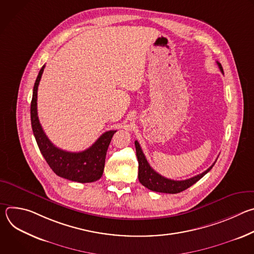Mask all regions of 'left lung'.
I'll list each match as a JSON object with an SVG mask.
<instances>
[{
	"label": "left lung",
	"mask_w": 254,
	"mask_h": 254,
	"mask_svg": "<svg viewBox=\"0 0 254 254\" xmlns=\"http://www.w3.org/2000/svg\"><path fill=\"white\" fill-rule=\"evenodd\" d=\"M217 65H218L220 71L224 74V71L222 68V65L217 61ZM134 146H135V152H136V157H137V162H138V181L142 186L146 188L155 191V192H160V193H169V194H177L182 192L192 185H194L196 182L204 177L215 165L214 164L209 167L205 172L192 177L187 180H182V181H175L171 180L168 178L163 177L159 173H157L148 163L146 157H144L141 148L139 146V143L137 140L134 141ZM217 161V160H216Z\"/></svg>",
	"instance_id": "left-lung-1"
}]
</instances>
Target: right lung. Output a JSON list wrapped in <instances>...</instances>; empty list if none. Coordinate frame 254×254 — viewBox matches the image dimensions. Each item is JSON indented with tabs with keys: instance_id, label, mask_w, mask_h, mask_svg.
Here are the masks:
<instances>
[{
	"instance_id": "right-lung-1",
	"label": "right lung",
	"mask_w": 254,
	"mask_h": 254,
	"mask_svg": "<svg viewBox=\"0 0 254 254\" xmlns=\"http://www.w3.org/2000/svg\"><path fill=\"white\" fill-rule=\"evenodd\" d=\"M44 68L45 65L36 78L31 101V125L40 152L57 176L78 183L94 182L103 174L106 152L117 130L102 133L90 148L79 153H71L55 147L45 134L37 113V91Z\"/></svg>"
}]
</instances>
